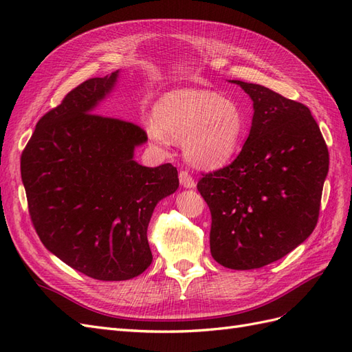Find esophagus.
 <instances>
[{
	"instance_id": "obj_1",
	"label": "esophagus",
	"mask_w": 352,
	"mask_h": 352,
	"mask_svg": "<svg viewBox=\"0 0 352 352\" xmlns=\"http://www.w3.org/2000/svg\"><path fill=\"white\" fill-rule=\"evenodd\" d=\"M179 183H182V186L186 187V188H195L196 187L195 178L190 174H188L187 170H182V173H179Z\"/></svg>"
}]
</instances>
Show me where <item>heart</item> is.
Segmentation results:
<instances>
[{
    "mask_svg": "<svg viewBox=\"0 0 352 352\" xmlns=\"http://www.w3.org/2000/svg\"><path fill=\"white\" fill-rule=\"evenodd\" d=\"M148 140L165 148L169 138L182 141L195 166L215 169L236 156L245 133V117L229 98L202 89H177L162 96L155 119L144 122Z\"/></svg>",
    "mask_w": 352,
    "mask_h": 352,
    "instance_id": "heart-1",
    "label": "heart"
}]
</instances>
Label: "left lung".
<instances>
[{
  "instance_id": "8db88e82",
  "label": "left lung",
  "mask_w": 352,
  "mask_h": 352,
  "mask_svg": "<svg viewBox=\"0 0 352 352\" xmlns=\"http://www.w3.org/2000/svg\"><path fill=\"white\" fill-rule=\"evenodd\" d=\"M253 101L250 135L230 165L197 190L211 211V256L247 270L283 258L318 221L329 150L309 108L265 86L230 80Z\"/></svg>"
}]
</instances>
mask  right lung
<instances>
[{
    "label": "right lung",
    "mask_w": 352,
    "mask_h": 352,
    "mask_svg": "<svg viewBox=\"0 0 352 352\" xmlns=\"http://www.w3.org/2000/svg\"><path fill=\"white\" fill-rule=\"evenodd\" d=\"M119 71L89 78L38 120L21 157L34 229L62 262L99 281H124L151 265L147 228L178 188L177 168L133 160L147 133L96 114Z\"/></svg>",
    "instance_id": "1"
}]
</instances>
